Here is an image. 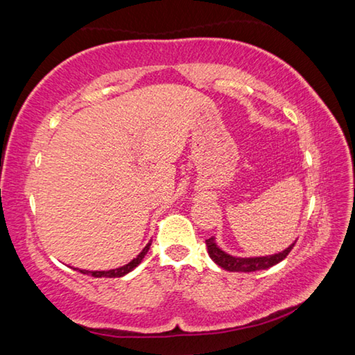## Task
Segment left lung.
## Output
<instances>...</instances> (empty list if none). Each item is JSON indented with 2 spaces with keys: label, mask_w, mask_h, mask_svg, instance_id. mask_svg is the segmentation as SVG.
<instances>
[{
  "label": "left lung",
  "mask_w": 355,
  "mask_h": 355,
  "mask_svg": "<svg viewBox=\"0 0 355 355\" xmlns=\"http://www.w3.org/2000/svg\"><path fill=\"white\" fill-rule=\"evenodd\" d=\"M207 249L208 254L211 257V260L219 264L220 268H224L225 271L230 272H254V271H261V269H268L274 266V264L280 263L286 255L290 254L291 249L294 248V243L286 248L284 252H279V254L268 255V257H254V258H239V257H232L225 254L224 250H220L218 245H216L214 238L207 239Z\"/></svg>",
  "instance_id": "left-lung-1"
}]
</instances>
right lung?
<instances>
[{
  "mask_svg": "<svg viewBox=\"0 0 355 355\" xmlns=\"http://www.w3.org/2000/svg\"><path fill=\"white\" fill-rule=\"evenodd\" d=\"M150 245H152V241H150L146 248L142 249V252L139 255H137L135 260H131L128 264H125V266H122V268H117V269H110V271H84V269H78V271H80L81 274H87V275H92V277H110V279H112V277H122V275H125V274H128L130 271H133V269L137 266V264H139L141 261H142V258L146 257V254L148 252V249H150Z\"/></svg>",
  "mask_w": 355,
  "mask_h": 355,
  "instance_id": "add662e5",
  "label": "right lung"
}]
</instances>
